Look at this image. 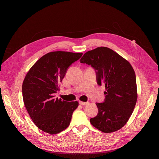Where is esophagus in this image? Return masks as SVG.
I'll use <instances>...</instances> for the list:
<instances>
[{
	"mask_svg": "<svg viewBox=\"0 0 159 159\" xmlns=\"http://www.w3.org/2000/svg\"><path fill=\"white\" fill-rule=\"evenodd\" d=\"M88 104V102H82V101H79V104L80 105H87Z\"/></svg>",
	"mask_w": 159,
	"mask_h": 159,
	"instance_id": "1",
	"label": "esophagus"
}]
</instances>
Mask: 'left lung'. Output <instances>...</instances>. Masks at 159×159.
Listing matches in <instances>:
<instances>
[{"label":"left lung","instance_id":"left-lung-1","mask_svg":"<svg viewBox=\"0 0 159 159\" xmlns=\"http://www.w3.org/2000/svg\"><path fill=\"white\" fill-rule=\"evenodd\" d=\"M80 62L92 67L97 84H104L106 90L104 102L96 103L98 114L90 119L91 124L104 133L119 130L129 120L137 102L136 76L132 66L106 47L86 52Z\"/></svg>","mask_w":159,"mask_h":159}]
</instances>
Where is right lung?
<instances>
[{
    "label": "right lung",
    "instance_id": "right-lung-1",
    "mask_svg": "<svg viewBox=\"0 0 159 159\" xmlns=\"http://www.w3.org/2000/svg\"><path fill=\"white\" fill-rule=\"evenodd\" d=\"M82 53L53 52L42 57L33 65L22 84L24 103L33 122L42 131L57 134L69 126L79 102L56 98L60 83L70 66Z\"/></svg>",
    "mask_w": 159,
    "mask_h": 159
}]
</instances>
